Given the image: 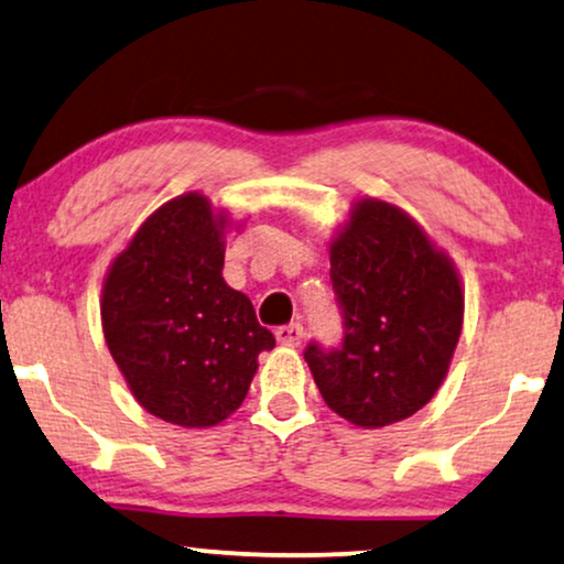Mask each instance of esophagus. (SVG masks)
I'll list each match as a JSON object with an SVG mask.
<instances>
[{"instance_id": "esophagus-1", "label": "esophagus", "mask_w": 564, "mask_h": 564, "mask_svg": "<svg viewBox=\"0 0 564 564\" xmlns=\"http://www.w3.org/2000/svg\"><path fill=\"white\" fill-rule=\"evenodd\" d=\"M275 338H278V344H283V346H299V344H302V338H304V327L299 323L281 325L275 330Z\"/></svg>"}]
</instances>
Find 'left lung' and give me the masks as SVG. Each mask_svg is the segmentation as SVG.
I'll use <instances>...</instances> for the list:
<instances>
[{
	"label": "left lung",
	"instance_id": "left-lung-1",
	"mask_svg": "<svg viewBox=\"0 0 564 564\" xmlns=\"http://www.w3.org/2000/svg\"><path fill=\"white\" fill-rule=\"evenodd\" d=\"M330 281L344 344H310L306 365L325 403L365 430L403 422L445 380L463 327L453 260L393 203L356 199L330 241Z\"/></svg>",
	"mask_w": 564,
	"mask_h": 564
}]
</instances>
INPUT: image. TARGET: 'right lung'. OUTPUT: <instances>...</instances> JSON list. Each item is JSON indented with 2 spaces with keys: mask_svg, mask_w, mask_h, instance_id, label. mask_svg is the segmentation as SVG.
<instances>
[{
  "mask_svg": "<svg viewBox=\"0 0 564 564\" xmlns=\"http://www.w3.org/2000/svg\"><path fill=\"white\" fill-rule=\"evenodd\" d=\"M231 218L187 192L151 213L101 289L106 346L138 403L163 422L205 430L229 419L275 346L254 306L224 281Z\"/></svg>",
  "mask_w": 564,
  "mask_h": 564,
  "instance_id": "1",
  "label": "right lung"
}]
</instances>
